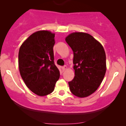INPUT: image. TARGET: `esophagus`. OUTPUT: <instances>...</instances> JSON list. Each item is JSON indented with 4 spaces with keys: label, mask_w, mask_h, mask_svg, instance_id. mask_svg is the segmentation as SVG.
<instances>
[{
    "label": "esophagus",
    "mask_w": 126,
    "mask_h": 126,
    "mask_svg": "<svg viewBox=\"0 0 126 126\" xmlns=\"http://www.w3.org/2000/svg\"><path fill=\"white\" fill-rule=\"evenodd\" d=\"M67 68H68V67H67V66H63L62 67V70L63 71H64V70H66V69H67Z\"/></svg>",
    "instance_id": "obj_1"
}]
</instances>
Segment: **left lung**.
Returning a JSON list of instances; mask_svg holds the SVG:
<instances>
[{
	"label": "left lung",
	"instance_id": "obj_1",
	"mask_svg": "<svg viewBox=\"0 0 126 126\" xmlns=\"http://www.w3.org/2000/svg\"><path fill=\"white\" fill-rule=\"evenodd\" d=\"M65 41L74 53L75 76L68 82L69 89L77 97H88L97 90L105 76V50L98 41L87 33H71Z\"/></svg>",
	"mask_w": 126,
	"mask_h": 126
}]
</instances>
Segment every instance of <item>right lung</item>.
Returning <instances> with one entry per match:
<instances>
[{"mask_svg":"<svg viewBox=\"0 0 126 126\" xmlns=\"http://www.w3.org/2000/svg\"><path fill=\"white\" fill-rule=\"evenodd\" d=\"M55 33L39 30L23 42L19 51V69L27 87L39 96L53 92L60 78L54 64Z\"/></svg>","mask_w":126,"mask_h":126,"instance_id":"right-lung-1","label":"right lung"}]
</instances>
